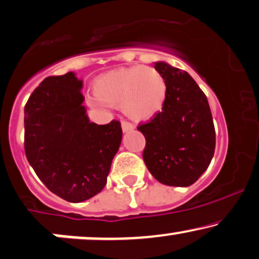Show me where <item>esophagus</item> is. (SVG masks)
Masks as SVG:
<instances>
[{
	"label": "esophagus",
	"instance_id": "esophagus-1",
	"mask_svg": "<svg viewBox=\"0 0 259 259\" xmlns=\"http://www.w3.org/2000/svg\"><path fill=\"white\" fill-rule=\"evenodd\" d=\"M121 127H122L123 132H128V131H132L135 128V126L130 121H121Z\"/></svg>",
	"mask_w": 259,
	"mask_h": 259
}]
</instances>
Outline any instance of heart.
<instances>
[{"label": "heart", "mask_w": 259, "mask_h": 259, "mask_svg": "<svg viewBox=\"0 0 259 259\" xmlns=\"http://www.w3.org/2000/svg\"><path fill=\"white\" fill-rule=\"evenodd\" d=\"M97 96L88 98L91 107L104 103L121 105L124 114L135 120H148L163 107L167 85L155 67L133 66L101 75L95 85Z\"/></svg>", "instance_id": "1"}]
</instances>
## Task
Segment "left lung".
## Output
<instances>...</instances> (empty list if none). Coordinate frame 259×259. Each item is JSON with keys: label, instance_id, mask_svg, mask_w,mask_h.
Segmentation results:
<instances>
[{"label": "left lung", "instance_id": "8db88e82", "mask_svg": "<svg viewBox=\"0 0 259 259\" xmlns=\"http://www.w3.org/2000/svg\"><path fill=\"white\" fill-rule=\"evenodd\" d=\"M167 96L162 111L137 128L145 137L143 158L156 180L186 187L199 179L215 152V127L206 96L187 72L156 62Z\"/></svg>", "mask_w": 259, "mask_h": 259}]
</instances>
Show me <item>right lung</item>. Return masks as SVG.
I'll return each instance as SVG.
<instances>
[{
  "label": "right lung",
  "instance_id": "right-lung-1",
  "mask_svg": "<svg viewBox=\"0 0 259 259\" xmlns=\"http://www.w3.org/2000/svg\"><path fill=\"white\" fill-rule=\"evenodd\" d=\"M81 88L73 72L48 76L25 105L28 163L53 193L72 203L103 190L122 138L120 121L90 122Z\"/></svg>",
  "mask_w": 259,
  "mask_h": 259
}]
</instances>
